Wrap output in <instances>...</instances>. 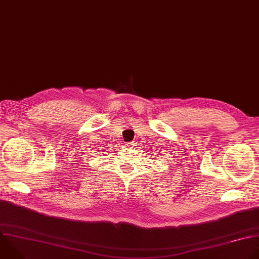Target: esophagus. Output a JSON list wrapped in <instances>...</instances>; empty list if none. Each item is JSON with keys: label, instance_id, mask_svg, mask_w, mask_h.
<instances>
[{"label": "esophagus", "instance_id": "34e87169", "mask_svg": "<svg viewBox=\"0 0 259 259\" xmlns=\"http://www.w3.org/2000/svg\"><path fill=\"white\" fill-rule=\"evenodd\" d=\"M135 141H131V142H128V144L126 145V146H128V147H134L135 146Z\"/></svg>", "mask_w": 259, "mask_h": 259}]
</instances>
